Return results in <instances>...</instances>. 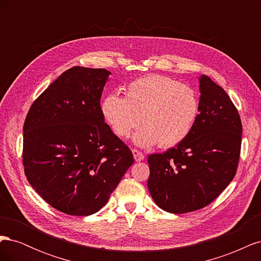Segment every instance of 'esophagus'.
Listing matches in <instances>:
<instances>
[{
	"label": "esophagus",
	"instance_id": "esophagus-1",
	"mask_svg": "<svg viewBox=\"0 0 261 261\" xmlns=\"http://www.w3.org/2000/svg\"><path fill=\"white\" fill-rule=\"evenodd\" d=\"M132 151H133L134 159H135L136 162H140V161H143L145 159V154L143 152L138 151V150H136V149H133Z\"/></svg>",
	"mask_w": 261,
	"mask_h": 261
}]
</instances>
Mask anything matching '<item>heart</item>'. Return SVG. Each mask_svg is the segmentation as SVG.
I'll use <instances>...</instances> for the list:
<instances>
[{
    "instance_id": "heart-1",
    "label": "heart",
    "mask_w": 261,
    "mask_h": 261,
    "mask_svg": "<svg viewBox=\"0 0 261 261\" xmlns=\"http://www.w3.org/2000/svg\"><path fill=\"white\" fill-rule=\"evenodd\" d=\"M106 122L117 137L134 136L135 144L150 147L158 143L171 148L184 141L198 118L200 106L196 91L170 77L149 75L138 78L125 89V98L109 94L101 105Z\"/></svg>"
}]
</instances>
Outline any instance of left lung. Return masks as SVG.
I'll return each mask as SVG.
<instances>
[{"label": "left lung", "mask_w": 261, "mask_h": 261, "mask_svg": "<svg viewBox=\"0 0 261 261\" xmlns=\"http://www.w3.org/2000/svg\"><path fill=\"white\" fill-rule=\"evenodd\" d=\"M200 111L192 133L176 147L148 156V189L164 211L186 213L208 206L238 171L243 126L222 87L202 75Z\"/></svg>", "instance_id": "obj_1"}]
</instances>
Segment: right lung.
Listing matches in <instances>:
<instances>
[{"mask_svg": "<svg viewBox=\"0 0 261 261\" xmlns=\"http://www.w3.org/2000/svg\"><path fill=\"white\" fill-rule=\"evenodd\" d=\"M109 75L103 68L65 70L34 101L23 123L27 180L66 215L98 212L134 163L130 149L102 115Z\"/></svg>", "mask_w": 261, "mask_h": 261, "instance_id": "1", "label": "right lung"}]
</instances>
